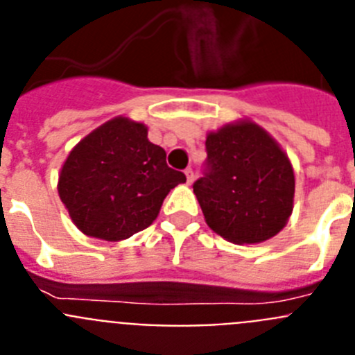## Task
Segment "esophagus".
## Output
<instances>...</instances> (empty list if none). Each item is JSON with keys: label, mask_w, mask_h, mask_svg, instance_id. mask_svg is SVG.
<instances>
[{"label": "esophagus", "mask_w": 355, "mask_h": 355, "mask_svg": "<svg viewBox=\"0 0 355 355\" xmlns=\"http://www.w3.org/2000/svg\"><path fill=\"white\" fill-rule=\"evenodd\" d=\"M184 175H187V181L190 184H192L193 180H196V172H193L192 168H187V171H184Z\"/></svg>", "instance_id": "esophagus-1"}]
</instances>
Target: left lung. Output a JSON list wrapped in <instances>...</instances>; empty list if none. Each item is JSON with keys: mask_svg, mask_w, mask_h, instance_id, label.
Wrapping results in <instances>:
<instances>
[{"mask_svg": "<svg viewBox=\"0 0 355 355\" xmlns=\"http://www.w3.org/2000/svg\"><path fill=\"white\" fill-rule=\"evenodd\" d=\"M206 171L193 193L206 224L238 245L270 240L293 211L290 158L252 121L225 124L206 137Z\"/></svg>", "mask_w": 355, "mask_h": 355, "instance_id": "obj_1", "label": "left lung"}]
</instances>
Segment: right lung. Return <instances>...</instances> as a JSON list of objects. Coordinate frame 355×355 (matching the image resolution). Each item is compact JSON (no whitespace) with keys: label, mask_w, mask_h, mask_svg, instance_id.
<instances>
[{"label":"right lung","mask_w":355,"mask_h":355,"mask_svg":"<svg viewBox=\"0 0 355 355\" xmlns=\"http://www.w3.org/2000/svg\"><path fill=\"white\" fill-rule=\"evenodd\" d=\"M147 126L115 117L74 146L58 175V196L87 236L126 240L149 227L163 199L187 175L165 162Z\"/></svg>","instance_id":"add662e5"}]
</instances>
